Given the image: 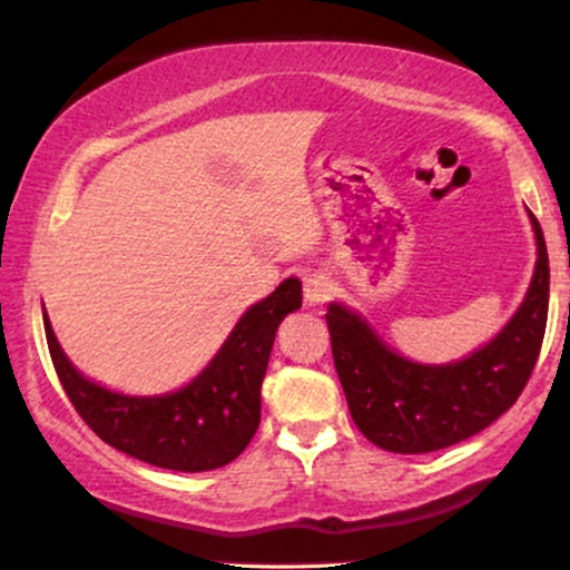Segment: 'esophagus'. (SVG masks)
Listing matches in <instances>:
<instances>
[{"label": "esophagus", "instance_id": "obj_1", "mask_svg": "<svg viewBox=\"0 0 570 570\" xmlns=\"http://www.w3.org/2000/svg\"><path fill=\"white\" fill-rule=\"evenodd\" d=\"M303 292H305V299L311 305L324 303L332 292V278L326 276V273H307L303 281Z\"/></svg>", "mask_w": 570, "mask_h": 570}]
</instances>
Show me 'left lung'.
Masks as SVG:
<instances>
[{
    "label": "left lung",
    "mask_w": 570,
    "mask_h": 570,
    "mask_svg": "<svg viewBox=\"0 0 570 570\" xmlns=\"http://www.w3.org/2000/svg\"><path fill=\"white\" fill-rule=\"evenodd\" d=\"M531 222L539 246L531 289L499 337L461 362H407L362 316L330 305L326 326L337 377L353 423L372 444L391 453H431L469 440L517 402L539 358L549 307L544 233L533 214Z\"/></svg>",
    "instance_id": "left-lung-1"
}]
</instances>
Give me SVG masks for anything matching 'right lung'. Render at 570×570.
I'll list each match as a JSON object with an SVG mask.
<instances>
[{
	"label": "right lung",
	"mask_w": 570,
	"mask_h": 570,
	"mask_svg": "<svg viewBox=\"0 0 570 570\" xmlns=\"http://www.w3.org/2000/svg\"><path fill=\"white\" fill-rule=\"evenodd\" d=\"M299 305L303 286L286 278L271 297L248 307L193 383L166 396H126L90 383L71 367L48 316L45 337L69 402L104 442L171 472H208L230 463L252 442L273 340Z\"/></svg>",
	"instance_id": "1"
}]
</instances>
